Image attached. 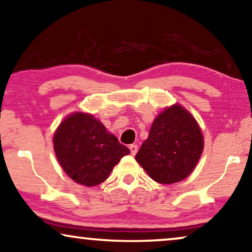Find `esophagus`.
I'll return each instance as SVG.
<instances>
[{"label": "esophagus", "instance_id": "obj_1", "mask_svg": "<svg viewBox=\"0 0 252 252\" xmlns=\"http://www.w3.org/2000/svg\"><path fill=\"white\" fill-rule=\"evenodd\" d=\"M137 149H139V148H137V146H136V144H130V146H129V150H130V154H132V155H133V156H134V155H135V154L137 153Z\"/></svg>", "mask_w": 252, "mask_h": 252}]
</instances>
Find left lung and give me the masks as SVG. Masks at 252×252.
Segmentation results:
<instances>
[{"mask_svg":"<svg viewBox=\"0 0 252 252\" xmlns=\"http://www.w3.org/2000/svg\"><path fill=\"white\" fill-rule=\"evenodd\" d=\"M204 140L197 122L180 104L166 108L151 125L135 159L158 184L184 180L198 163Z\"/></svg>","mask_w":252,"mask_h":252,"instance_id":"left-lung-1","label":"left lung"}]
</instances>
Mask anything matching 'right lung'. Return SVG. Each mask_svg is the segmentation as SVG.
Wrapping results in <instances>:
<instances>
[{
    "label": "right lung",
    "mask_w": 252,
    "mask_h": 252,
    "mask_svg": "<svg viewBox=\"0 0 252 252\" xmlns=\"http://www.w3.org/2000/svg\"><path fill=\"white\" fill-rule=\"evenodd\" d=\"M54 149L65 173L79 185L94 187L109 178L129 149L93 115L74 112L54 134Z\"/></svg>",
    "instance_id": "add662e5"
}]
</instances>
